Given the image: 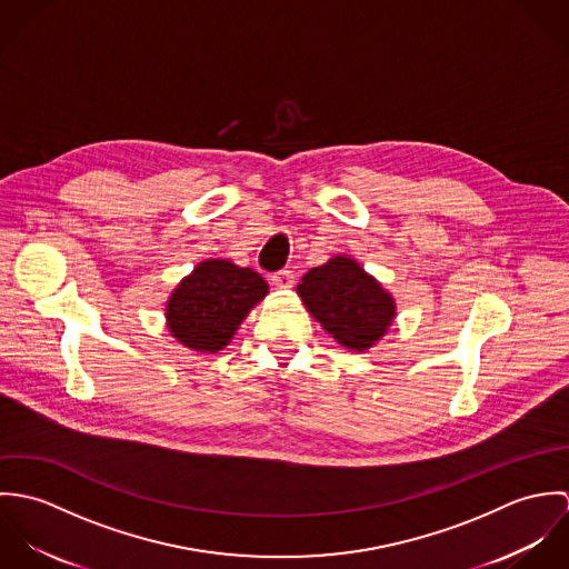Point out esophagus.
<instances>
[{"label":"esophagus","instance_id":"esophagus-1","mask_svg":"<svg viewBox=\"0 0 569 569\" xmlns=\"http://www.w3.org/2000/svg\"><path fill=\"white\" fill-rule=\"evenodd\" d=\"M271 282H273V287H278V289H291V287L296 284V276H293V271L282 269V271H278V273L271 276Z\"/></svg>","mask_w":569,"mask_h":569}]
</instances>
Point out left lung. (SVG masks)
<instances>
[{"mask_svg": "<svg viewBox=\"0 0 569 569\" xmlns=\"http://www.w3.org/2000/svg\"><path fill=\"white\" fill-rule=\"evenodd\" d=\"M298 296L337 343L357 352L372 348L397 316L395 298L348 256L313 267L298 284Z\"/></svg>", "mask_w": 569, "mask_h": 569, "instance_id": "1", "label": "left lung"}]
</instances>
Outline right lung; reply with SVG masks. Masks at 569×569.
<instances>
[{
	"mask_svg": "<svg viewBox=\"0 0 569 569\" xmlns=\"http://www.w3.org/2000/svg\"><path fill=\"white\" fill-rule=\"evenodd\" d=\"M260 273L230 260L199 262L170 293L166 322L172 337L197 352L226 348L247 313L267 296Z\"/></svg>",
	"mask_w": 569,
	"mask_h": 569,
	"instance_id": "obj_1",
	"label": "right lung"
}]
</instances>
